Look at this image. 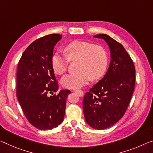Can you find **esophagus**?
Returning a JSON list of instances; mask_svg holds the SVG:
<instances>
[{
	"label": "esophagus",
	"instance_id": "34e87169",
	"mask_svg": "<svg viewBox=\"0 0 153 153\" xmlns=\"http://www.w3.org/2000/svg\"><path fill=\"white\" fill-rule=\"evenodd\" d=\"M74 92H76V93H77L79 94V96H83V91H82V90H73Z\"/></svg>",
	"mask_w": 153,
	"mask_h": 153
}]
</instances>
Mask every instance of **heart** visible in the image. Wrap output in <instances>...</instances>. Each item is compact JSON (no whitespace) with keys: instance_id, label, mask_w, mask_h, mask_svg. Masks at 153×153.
Wrapping results in <instances>:
<instances>
[{"instance_id":"obj_1","label":"heart","mask_w":153,"mask_h":153,"mask_svg":"<svg viewBox=\"0 0 153 153\" xmlns=\"http://www.w3.org/2000/svg\"><path fill=\"white\" fill-rule=\"evenodd\" d=\"M65 56L55 52L51 57V66L57 74L66 71L68 60L77 59L75 73L68 74L62 77L64 88L78 89L88 83L90 79H100L105 74L107 67V56L102 46L84 41L75 40L68 44L64 48Z\"/></svg>"}]
</instances>
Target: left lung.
Masks as SVG:
<instances>
[{"label": "left lung", "mask_w": 153, "mask_h": 153, "mask_svg": "<svg viewBox=\"0 0 153 153\" xmlns=\"http://www.w3.org/2000/svg\"><path fill=\"white\" fill-rule=\"evenodd\" d=\"M94 37L107 44L111 61L104 77L85 94L83 109L88 124L102 130L116 124L125 114L135 88V69L121 44L106 34Z\"/></svg>", "instance_id": "obj_1"}]
</instances>
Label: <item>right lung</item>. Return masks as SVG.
I'll return each mask as SVG.
<instances>
[{"label":"right lung","instance_id":"right-lung-1","mask_svg":"<svg viewBox=\"0 0 153 153\" xmlns=\"http://www.w3.org/2000/svg\"><path fill=\"white\" fill-rule=\"evenodd\" d=\"M62 36L51 34L34 41L18 63V102L29 123L39 130H51L62 123L70 94L68 90H62L57 95H53L59 85L51 66V57Z\"/></svg>","mask_w":153,"mask_h":153}]
</instances>
